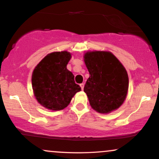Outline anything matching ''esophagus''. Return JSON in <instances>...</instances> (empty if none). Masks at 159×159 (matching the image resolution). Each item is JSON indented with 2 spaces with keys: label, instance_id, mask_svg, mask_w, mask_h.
Masks as SVG:
<instances>
[{
  "label": "esophagus",
  "instance_id": "esophagus-1",
  "mask_svg": "<svg viewBox=\"0 0 159 159\" xmlns=\"http://www.w3.org/2000/svg\"><path fill=\"white\" fill-rule=\"evenodd\" d=\"M80 87H81V90H84V83L81 84H80Z\"/></svg>",
  "mask_w": 159,
  "mask_h": 159
}]
</instances>
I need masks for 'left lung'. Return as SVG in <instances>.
Instances as JSON below:
<instances>
[{"instance_id": "8db88e82", "label": "left lung", "mask_w": 159, "mask_h": 159, "mask_svg": "<svg viewBox=\"0 0 159 159\" xmlns=\"http://www.w3.org/2000/svg\"><path fill=\"white\" fill-rule=\"evenodd\" d=\"M84 60L90 73L84 91L92 108L100 114H109L119 108L129 90L125 67L110 52H87Z\"/></svg>"}]
</instances>
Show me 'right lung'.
<instances>
[{
    "label": "right lung",
    "mask_w": 159,
    "mask_h": 159,
    "mask_svg": "<svg viewBox=\"0 0 159 159\" xmlns=\"http://www.w3.org/2000/svg\"><path fill=\"white\" fill-rule=\"evenodd\" d=\"M71 57L72 54L66 51L50 53L34 69L31 81L34 96L48 110L64 109L81 90L66 68Z\"/></svg>",
    "instance_id": "1"
}]
</instances>
